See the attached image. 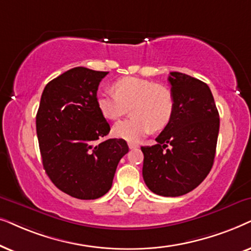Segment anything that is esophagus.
Masks as SVG:
<instances>
[{"mask_svg":"<svg viewBox=\"0 0 251 251\" xmlns=\"http://www.w3.org/2000/svg\"><path fill=\"white\" fill-rule=\"evenodd\" d=\"M138 145H136V143H133V142H128V148L129 149H136L138 148Z\"/></svg>","mask_w":251,"mask_h":251,"instance_id":"obj_1","label":"esophagus"}]
</instances>
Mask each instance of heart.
Wrapping results in <instances>:
<instances>
[{
  "label": "heart",
  "mask_w": 251,
  "mask_h": 251,
  "mask_svg": "<svg viewBox=\"0 0 251 251\" xmlns=\"http://www.w3.org/2000/svg\"><path fill=\"white\" fill-rule=\"evenodd\" d=\"M113 91L100 92L96 104L106 119L116 120L128 108L131 117L113 126V134L127 141H138L150 131H160L171 122L175 95L168 86L138 76H124L113 83Z\"/></svg>",
  "instance_id": "heart-1"
}]
</instances>
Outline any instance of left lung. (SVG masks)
Listing matches in <instances>:
<instances>
[{
	"label": "left lung",
	"mask_w": 251,
	"mask_h": 251,
	"mask_svg": "<svg viewBox=\"0 0 251 251\" xmlns=\"http://www.w3.org/2000/svg\"><path fill=\"white\" fill-rule=\"evenodd\" d=\"M169 82L175 112L156 145L141 147L142 176L152 193L176 198L192 192L209 175L216 155L219 113L205 82L180 72H170Z\"/></svg>",
	"instance_id": "left-lung-1"
}]
</instances>
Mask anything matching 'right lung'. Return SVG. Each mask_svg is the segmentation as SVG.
Returning a JSON list of instances; mask_svg holds the SVG:
<instances>
[{"label": "right lung", "instance_id": "1", "mask_svg": "<svg viewBox=\"0 0 251 251\" xmlns=\"http://www.w3.org/2000/svg\"><path fill=\"white\" fill-rule=\"evenodd\" d=\"M109 72L73 68L47 83L36 115L43 169L53 185L72 198L95 200L109 192L128 146L123 139L99 140L110 125L96 104Z\"/></svg>", "mask_w": 251, "mask_h": 251}]
</instances>
